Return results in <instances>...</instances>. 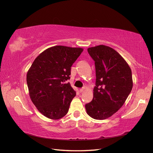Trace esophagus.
<instances>
[{"label":"esophagus","instance_id":"1","mask_svg":"<svg viewBox=\"0 0 153 153\" xmlns=\"http://www.w3.org/2000/svg\"><path fill=\"white\" fill-rule=\"evenodd\" d=\"M85 87H83V88H82V89H80V90H79V91L80 92H84V90H85Z\"/></svg>","mask_w":153,"mask_h":153}]
</instances>
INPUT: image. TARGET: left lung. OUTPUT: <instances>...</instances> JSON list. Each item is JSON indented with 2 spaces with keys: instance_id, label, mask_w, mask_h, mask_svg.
<instances>
[{
  "instance_id": "obj_1",
  "label": "left lung",
  "mask_w": 153,
  "mask_h": 153,
  "mask_svg": "<svg viewBox=\"0 0 153 153\" xmlns=\"http://www.w3.org/2000/svg\"><path fill=\"white\" fill-rule=\"evenodd\" d=\"M95 61L93 99L85 105L87 114L97 120L112 116L122 107L133 87L130 67L117 51L105 45L87 49Z\"/></svg>"
}]
</instances>
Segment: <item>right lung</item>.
<instances>
[{
    "instance_id": "obj_1",
    "label": "right lung",
    "mask_w": 153,
    "mask_h": 153,
    "mask_svg": "<svg viewBox=\"0 0 153 153\" xmlns=\"http://www.w3.org/2000/svg\"><path fill=\"white\" fill-rule=\"evenodd\" d=\"M82 48L55 46L45 50L34 61L27 73L32 103L44 116L53 120L63 117L76 92L69 83L71 67Z\"/></svg>"
}]
</instances>
